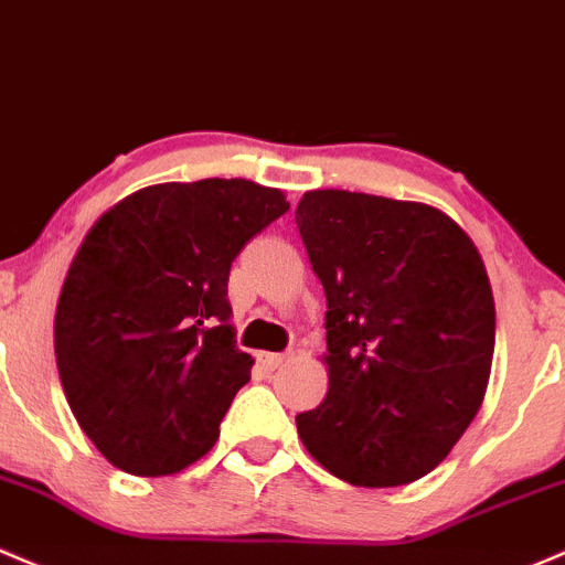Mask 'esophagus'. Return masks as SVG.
<instances>
[{"instance_id":"34e87169","label":"esophagus","mask_w":565,"mask_h":565,"mask_svg":"<svg viewBox=\"0 0 565 565\" xmlns=\"http://www.w3.org/2000/svg\"><path fill=\"white\" fill-rule=\"evenodd\" d=\"M257 362L265 367V371H276V367H281L284 362H287V354H273V352H259L257 354Z\"/></svg>"}]
</instances>
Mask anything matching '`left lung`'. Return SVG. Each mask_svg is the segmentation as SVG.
<instances>
[{"instance_id": "8db88e82", "label": "left lung", "mask_w": 565, "mask_h": 565, "mask_svg": "<svg viewBox=\"0 0 565 565\" xmlns=\"http://www.w3.org/2000/svg\"><path fill=\"white\" fill-rule=\"evenodd\" d=\"M328 298V397L295 417L332 477L397 487L430 473L484 401L495 302L473 241L425 203L347 189L295 211Z\"/></svg>"}]
</instances>
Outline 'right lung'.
Returning <instances> with one entry per match:
<instances>
[{"instance_id":"add662e5","label":"right lung","mask_w":565,"mask_h":565,"mask_svg":"<svg viewBox=\"0 0 565 565\" xmlns=\"http://www.w3.org/2000/svg\"><path fill=\"white\" fill-rule=\"evenodd\" d=\"M287 211L281 189L246 178L173 181L124 198L83 237L53 349L75 419L113 466L168 477L211 452L254 365L230 324V267Z\"/></svg>"}]
</instances>
